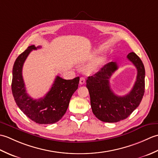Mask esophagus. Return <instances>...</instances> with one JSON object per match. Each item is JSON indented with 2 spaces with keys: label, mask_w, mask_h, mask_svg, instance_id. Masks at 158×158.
I'll use <instances>...</instances> for the list:
<instances>
[{
  "label": "esophagus",
  "mask_w": 158,
  "mask_h": 158,
  "mask_svg": "<svg viewBox=\"0 0 158 158\" xmlns=\"http://www.w3.org/2000/svg\"><path fill=\"white\" fill-rule=\"evenodd\" d=\"M85 82V79L84 78V77H81V78H80V81H79L80 84L81 85L84 84Z\"/></svg>",
  "instance_id": "1"
}]
</instances>
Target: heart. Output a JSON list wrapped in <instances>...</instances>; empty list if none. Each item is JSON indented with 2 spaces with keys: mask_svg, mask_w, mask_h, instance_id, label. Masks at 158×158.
I'll return each instance as SVG.
<instances>
[{
  "mask_svg": "<svg viewBox=\"0 0 158 158\" xmlns=\"http://www.w3.org/2000/svg\"><path fill=\"white\" fill-rule=\"evenodd\" d=\"M104 61V58L102 56L97 57L93 61L85 67V71L88 73H90L94 71L95 70L97 69V68L102 64Z\"/></svg>",
  "mask_w": 158,
  "mask_h": 158,
  "instance_id": "heart-1",
  "label": "heart"
}]
</instances>
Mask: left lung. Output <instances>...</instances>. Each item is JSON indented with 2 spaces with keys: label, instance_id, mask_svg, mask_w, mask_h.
<instances>
[{
  "label": "left lung",
  "instance_id": "obj_1",
  "mask_svg": "<svg viewBox=\"0 0 158 158\" xmlns=\"http://www.w3.org/2000/svg\"><path fill=\"white\" fill-rule=\"evenodd\" d=\"M127 58L137 69L135 83L127 94L115 95L110 87V77L118 69L116 62L106 64L93 76L88 77L86 81L92 112L102 122L115 123L126 119L142 100L145 93V67L135 53H128Z\"/></svg>",
  "mask_w": 158,
  "mask_h": 158
}]
</instances>
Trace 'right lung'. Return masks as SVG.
<instances>
[{
    "label": "right lung",
    "mask_w": 158,
    "mask_h": 158,
    "mask_svg": "<svg viewBox=\"0 0 158 158\" xmlns=\"http://www.w3.org/2000/svg\"><path fill=\"white\" fill-rule=\"evenodd\" d=\"M41 47L29 46L15 60L13 67L11 90L19 109L28 118L39 124L54 123L64 115L70 98L78 88L79 77L64 79L57 76L49 91L43 98L33 99L26 92L22 77V67L32 50Z\"/></svg>",
    "instance_id": "add662e5"
}]
</instances>
